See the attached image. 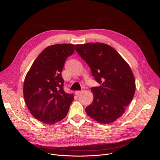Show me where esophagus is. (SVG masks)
I'll list each match as a JSON object with an SVG mask.
<instances>
[{
	"mask_svg": "<svg viewBox=\"0 0 160 160\" xmlns=\"http://www.w3.org/2000/svg\"><path fill=\"white\" fill-rule=\"evenodd\" d=\"M82 93V91H77L75 92V95L77 96H79Z\"/></svg>",
	"mask_w": 160,
	"mask_h": 160,
	"instance_id": "34e87169",
	"label": "esophagus"
}]
</instances>
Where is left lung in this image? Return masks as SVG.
<instances>
[{"mask_svg": "<svg viewBox=\"0 0 160 160\" xmlns=\"http://www.w3.org/2000/svg\"><path fill=\"white\" fill-rule=\"evenodd\" d=\"M75 50L100 84L91 88L94 98L86 108L87 114L100 123L114 122L124 113L135 94V79L130 66L113 48L104 43L77 45Z\"/></svg>", "mask_w": 160, "mask_h": 160, "instance_id": "1", "label": "left lung"}]
</instances>
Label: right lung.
I'll use <instances>...</instances> for the list:
<instances>
[{"mask_svg": "<svg viewBox=\"0 0 160 160\" xmlns=\"http://www.w3.org/2000/svg\"><path fill=\"white\" fill-rule=\"evenodd\" d=\"M74 51L72 44L50 45L33 63L24 79L23 95L32 115L47 124L65 118L74 99L63 89L62 71L67 57Z\"/></svg>", "mask_w": 160, "mask_h": 160, "instance_id": "1", "label": "right lung"}]
</instances>
